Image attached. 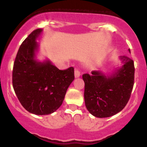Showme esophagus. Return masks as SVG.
<instances>
[{
  "label": "esophagus",
  "mask_w": 147,
  "mask_h": 147,
  "mask_svg": "<svg viewBox=\"0 0 147 147\" xmlns=\"http://www.w3.org/2000/svg\"><path fill=\"white\" fill-rule=\"evenodd\" d=\"M80 71L78 70V69H75V78H80Z\"/></svg>",
  "instance_id": "obj_1"
}]
</instances>
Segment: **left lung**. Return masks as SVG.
Masks as SVG:
<instances>
[{
	"label": "left lung",
	"mask_w": 147,
	"mask_h": 147,
	"mask_svg": "<svg viewBox=\"0 0 147 147\" xmlns=\"http://www.w3.org/2000/svg\"><path fill=\"white\" fill-rule=\"evenodd\" d=\"M119 60L121 66L111 72L94 70L91 75H82L85 106L96 117H109L116 115L129 100L134 86V62L127 56H120Z\"/></svg>",
	"instance_id": "obj_1"
}]
</instances>
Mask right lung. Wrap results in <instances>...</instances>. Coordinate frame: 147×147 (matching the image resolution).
<instances>
[{"instance_id": "obj_1", "label": "right lung", "mask_w": 147, "mask_h": 147, "mask_svg": "<svg viewBox=\"0 0 147 147\" xmlns=\"http://www.w3.org/2000/svg\"><path fill=\"white\" fill-rule=\"evenodd\" d=\"M42 29L31 32L20 45L13 70V86L23 107L36 115H50L63 104L67 88L75 79L74 68L60 70L48 59H37V40Z\"/></svg>"}]
</instances>
